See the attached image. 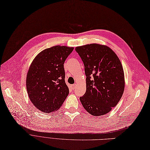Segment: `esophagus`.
Instances as JSON below:
<instances>
[{"label":"esophagus","instance_id":"34e87169","mask_svg":"<svg viewBox=\"0 0 150 150\" xmlns=\"http://www.w3.org/2000/svg\"><path fill=\"white\" fill-rule=\"evenodd\" d=\"M76 86H77V84L74 83V84L71 85V88H72L73 90H74V89L76 88Z\"/></svg>","mask_w":150,"mask_h":150}]
</instances>
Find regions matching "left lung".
Listing matches in <instances>:
<instances>
[{
    "mask_svg": "<svg viewBox=\"0 0 150 150\" xmlns=\"http://www.w3.org/2000/svg\"><path fill=\"white\" fill-rule=\"evenodd\" d=\"M85 68L86 91L81 102L89 113L100 116L109 112L122 98L125 89L123 67L109 47L90 44L76 47Z\"/></svg>",
    "mask_w": 150,
    "mask_h": 150,
    "instance_id": "left-lung-1",
    "label": "left lung"
}]
</instances>
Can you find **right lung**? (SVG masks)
<instances>
[{"label":"right lung","instance_id":"1","mask_svg":"<svg viewBox=\"0 0 150 150\" xmlns=\"http://www.w3.org/2000/svg\"><path fill=\"white\" fill-rule=\"evenodd\" d=\"M74 47L55 46L45 49L28 69L26 87L35 107L45 113L59 109L69 94L64 63Z\"/></svg>","mask_w":150,"mask_h":150}]
</instances>
